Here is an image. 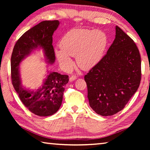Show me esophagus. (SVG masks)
Masks as SVG:
<instances>
[{"label":"esophagus","instance_id":"34e87169","mask_svg":"<svg viewBox=\"0 0 150 150\" xmlns=\"http://www.w3.org/2000/svg\"><path fill=\"white\" fill-rule=\"evenodd\" d=\"M76 79H77V76H76L75 75H73L69 77V81L71 82L74 81L75 80H76Z\"/></svg>","mask_w":150,"mask_h":150}]
</instances>
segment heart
Here are the masks:
<instances>
[{"mask_svg":"<svg viewBox=\"0 0 150 150\" xmlns=\"http://www.w3.org/2000/svg\"><path fill=\"white\" fill-rule=\"evenodd\" d=\"M107 37L100 30H73L65 34L60 41V49L55 50L59 62L70 69L76 57L78 66L82 69H90L96 66L103 57L107 46Z\"/></svg>","mask_w":150,"mask_h":150,"instance_id":"obj_1","label":"heart"}]
</instances>
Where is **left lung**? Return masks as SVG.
I'll return each mask as SVG.
<instances>
[{"mask_svg":"<svg viewBox=\"0 0 150 150\" xmlns=\"http://www.w3.org/2000/svg\"><path fill=\"white\" fill-rule=\"evenodd\" d=\"M115 30V39L107 53L84 76L90 106L102 116L113 115L122 110L141 80L137 46L119 26Z\"/></svg>","mask_w":150,"mask_h":150,"instance_id":"8db88e82","label":"left lung"}]
</instances>
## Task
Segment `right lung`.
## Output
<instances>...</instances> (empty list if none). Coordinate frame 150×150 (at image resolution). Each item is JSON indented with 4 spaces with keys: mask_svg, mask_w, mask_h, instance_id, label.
Masks as SVG:
<instances>
[{
    "mask_svg": "<svg viewBox=\"0 0 150 150\" xmlns=\"http://www.w3.org/2000/svg\"><path fill=\"white\" fill-rule=\"evenodd\" d=\"M59 23L57 20L44 21L28 30L17 41L11 57V76L13 88L24 106L31 113L40 117L52 115L59 110L64 87L69 81L68 75L48 72L42 87L32 91L21 85L19 64L37 48L43 49L47 62H55L52 36Z\"/></svg>",
    "mask_w": 150,
    "mask_h": 150,
    "instance_id": "obj_1",
    "label": "right lung"
}]
</instances>
